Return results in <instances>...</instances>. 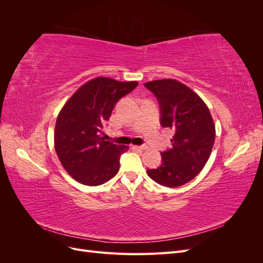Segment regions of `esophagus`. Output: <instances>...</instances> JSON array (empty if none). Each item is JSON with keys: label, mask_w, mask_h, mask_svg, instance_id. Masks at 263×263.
Masks as SVG:
<instances>
[{"label": "esophagus", "mask_w": 263, "mask_h": 263, "mask_svg": "<svg viewBox=\"0 0 263 263\" xmlns=\"http://www.w3.org/2000/svg\"><path fill=\"white\" fill-rule=\"evenodd\" d=\"M133 149H136V150H146L147 146H133Z\"/></svg>", "instance_id": "obj_1"}]
</instances>
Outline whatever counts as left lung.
Instances as JSON below:
<instances>
[{"label":"left lung","instance_id":"left-lung-1","mask_svg":"<svg viewBox=\"0 0 263 263\" xmlns=\"http://www.w3.org/2000/svg\"><path fill=\"white\" fill-rule=\"evenodd\" d=\"M160 104L161 126L174 130L172 148L161 153L162 164L147 170L158 184L184 185L200 173L210 159L215 141V124L205 102L176 79L145 83Z\"/></svg>","mask_w":263,"mask_h":263}]
</instances>
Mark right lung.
Here are the masks:
<instances>
[{"mask_svg":"<svg viewBox=\"0 0 263 263\" xmlns=\"http://www.w3.org/2000/svg\"><path fill=\"white\" fill-rule=\"evenodd\" d=\"M137 85V81L94 78L79 87L60 109L54 126V149L76 181L101 185L118 172L119 157L129 148L105 140L103 127L116 102Z\"/></svg>","mask_w":263,"mask_h":263,"instance_id":"obj_1","label":"right lung"}]
</instances>
